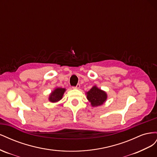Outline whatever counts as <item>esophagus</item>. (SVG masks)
<instances>
[{"label": "esophagus", "mask_w": 157, "mask_h": 157, "mask_svg": "<svg viewBox=\"0 0 157 157\" xmlns=\"http://www.w3.org/2000/svg\"><path fill=\"white\" fill-rule=\"evenodd\" d=\"M80 88V85L79 84H78L77 86H76L75 87H74V88H75V89H79Z\"/></svg>", "instance_id": "esophagus-1"}]
</instances>
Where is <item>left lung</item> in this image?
Here are the masks:
<instances>
[{
  "label": "left lung",
  "instance_id": "1",
  "mask_svg": "<svg viewBox=\"0 0 157 157\" xmlns=\"http://www.w3.org/2000/svg\"><path fill=\"white\" fill-rule=\"evenodd\" d=\"M87 99L93 107L102 105L107 99L106 92L99 88L97 86H94L88 92H86Z\"/></svg>",
  "mask_w": 157,
  "mask_h": 157
}]
</instances>
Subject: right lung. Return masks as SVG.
<instances>
[{
	"instance_id": "right-lung-1",
	"label": "right lung",
	"mask_w": 157,
	"mask_h": 157,
	"mask_svg": "<svg viewBox=\"0 0 157 157\" xmlns=\"http://www.w3.org/2000/svg\"><path fill=\"white\" fill-rule=\"evenodd\" d=\"M66 91L65 88H56L49 95L48 100L52 103H56L60 101L61 99H62L63 94Z\"/></svg>"
}]
</instances>
